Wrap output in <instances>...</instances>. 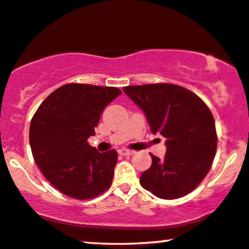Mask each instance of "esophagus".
<instances>
[{"instance_id": "obj_1", "label": "esophagus", "mask_w": 249, "mask_h": 249, "mask_svg": "<svg viewBox=\"0 0 249 249\" xmlns=\"http://www.w3.org/2000/svg\"><path fill=\"white\" fill-rule=\"evenodd\" d=\"M118 154L122 155V156H130V155H133L135 154V151L133 150H130V149H121V150H118Z\"/></svg>"}]
</instances>
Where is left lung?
<instances>
[{
    "label": "left lung",
    "instance_id": "1",
    "mask_svg": "<svg viewBox=\"0 0 249 249\" xmlns=\"http://www.w3.org/2000/svg\"><path fill=\"white\" fill-rule=\"evenodd\" d=\"M143 110L150 130L166 138V155H151V166L140 184L161 199H177L196 189L213 164L217 145L214 117L194 92L180 85H133L123 88Z\"/></svg>",
    "mask_w": 249,
    "mask_h": 249
}]
</instances>
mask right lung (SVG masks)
<instances>
[{
    "mask_svg": "<svg viewBox=\"0 0 249 249\" xmlns=\"http://www.w3.org/2000/svg\"><path fill=\"white\" fill-rule=\"evenodd\" d=\"M122 92L112 86L71 83L53 91L33 116L29 143L50 183L66 196L86 200L110 187L117 151L89 144L104 109Z\"/></svg>",
    "mask_w": 249,
    "mask_h": 249,
    "instance_id": "right-lung-1",
    "label": "right lung"
}]
</instances>
